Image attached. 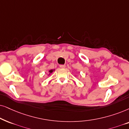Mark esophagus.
I'll list each match as a JSON object with an SVG mask.
<instances>
[{"label":"esophagus","instance_id":"obj_1","mask_svg":"<svg viewBox=\"0 0 129 129\" xmlns=\"http://www.w3.org/2000/svg\"><path fill=\"white\" fill-rule=\"evenodd\" d=\"M59 67H60V68H64L65 67H66V65H59Z\"/></svg>","mask_w":129,"mask_h":129}]
</instances>
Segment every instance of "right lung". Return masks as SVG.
Returning a JSON list of instances; mask_svg holds the SVG:
<instances>
[{
  "label": "right lung",
  "mask_w": 129,
  "mask_h": 129,
  "mask_svg": "<svg viewBox=\"0 0 129 129\" xmlns=\"http://www.w3.org/2000/svg\"><path fill=\"white\" fill-rule=\"evenodd\" d=\"M52 71H53V70H50V71H49V73H52Z\"/></svg>",
  "instance_id": "right-lung-1"
}]
</instances>
